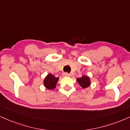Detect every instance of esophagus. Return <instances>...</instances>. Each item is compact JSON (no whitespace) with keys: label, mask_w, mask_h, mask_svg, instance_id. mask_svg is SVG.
<instances>
[{"label":"esophagus","mask_w":130,"mask_h":130,"mask_svg":"<svg viewBox=\"0 0 130 130\" xmlns=\"http://www.w3.org/2000/svg\"><path fill=\"white\" fill-rule=\"evenodd\" d=\"M62 76H69L70 74L69 73H68V72H64L63 73H62Z\"/></svg>","instance_id":"34e87169"}]
</instances>
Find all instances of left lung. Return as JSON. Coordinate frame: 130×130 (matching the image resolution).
<instances>
[{
    "mask_svg": "<svg viewBox=\"0 0 130 130\" xmlns=\"http://www.w3.org/2000/svg\"><path fill=\"white\" fill-rule=\"evenodd\" d=\"M77 81L83 88H86L89 87L90 84V81L89 78L88 76H83L81 78H78Z\"/></svg>",
    "mask_w": 130,
    "mask_h": 130,
    "instance_id": "8db88e82",
    "label": "left lung"
}]
</instances>
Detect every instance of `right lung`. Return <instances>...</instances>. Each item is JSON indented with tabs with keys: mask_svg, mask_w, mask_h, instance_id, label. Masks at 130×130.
<instances>
[{
	"mask_svg": "<svg viewBox=\"0 0 130 130\" xmlns=\"http://www.w3.org/2000/svg\"><path fill=\"white\" fill-rule=\"evenodd\" d=\"M58 79L59 78L55 77L54 75L51 74V73H49L46 76L44 81V86L47 89H54L56 87V85H57V81H58Z\"/></svg>",
	"mask_w": 130,
	"mask_h": 130,
	"instance_id": "add662e5",
	"label": "right lung"
}]
</instances>
